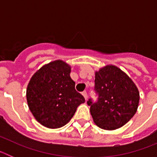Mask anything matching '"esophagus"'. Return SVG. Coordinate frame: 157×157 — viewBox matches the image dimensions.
Here are the masks:
<instances>
[{
  "label": "esophagus",
  "mask_w": 157,
  "mask_h": 157,
  "mask_svg": "<svg viewBox=\"0 0 157 157\" xmlns=\"http://www.w3.org/2000/svg\"><path fill=\"white\" fill-rule=\"evenodd\" d=\"M82 96L85 98V100L86 101L87 100V93L86 92V91H83L82 93Z\"/></svg>",
  "instance_id": "1"
}]
</instances>
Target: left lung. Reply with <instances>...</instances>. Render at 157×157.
<instances>
[{"mask_svg":"<svg viewBox=\"0 0 157 157\" xmlns=\"http://www.w3.org/2000/svg\"><path fill=\"white\" fill-rule=\"evenodd\" d=\"M94 90L98 101H87L94 123L101 129L116 130L134 116L139 92L130 77L119 67L107 65L95 73Z\"/></svg>","mask_w":157,"mask_h":157,"instance_id":"8db88e82","label":"left lung"}]
</instances>
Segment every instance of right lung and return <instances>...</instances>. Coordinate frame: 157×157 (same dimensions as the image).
Instances as JSON below:
<instances>
[{
    "mask_svg": "<svg viewBox=\"0 0 157 157\" xmlns=\"http://www.w3.org/2000/svg\"><path fill=\"white\" fill-rule=\"evenodd\" d=\"M71 67L62 60L45 64L30 78L27 89L29 109L38 123L59 128L68 123L85 102L71 78Z\"/></svg>",
    "mask_w": 157,
    "mask_h": 157,
    "instance_id": "obj_1",
    "label": "right lung"
}]
</instances>
